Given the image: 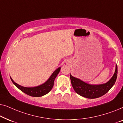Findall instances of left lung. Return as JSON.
I'll return each mask as SVG.
<instances>
[{"mask_svg":"<svg viewBox=\"0 0 123 123\" xmlns=\"http://www.w3.org/2000/svg\"><path fill=\"white\" fill-rule=\"evenodd\" d=\"M117 67L116 65L115 73L106 83L101 85H91L72 76L70 74V78L73 88L76 93L81 96L88 98H96L107 93L115 84L117 78Z\"/></svg>","mask_w":123,"mask_h":123,"instance_id":"left-lung-1","label":"left lung"}]
</instances>
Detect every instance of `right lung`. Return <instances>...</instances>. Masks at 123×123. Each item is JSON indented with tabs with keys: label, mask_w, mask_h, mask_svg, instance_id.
Instances as JSON below:
<instances>
[{
	"label": "right lung",
	"mask_w": 123,
	"mask_h": 123,
	"mask_svg": "<svg viewBox=\"0 0 123 123\" xmlns=\"http://www.w3.org/2000/svg\"><path fill=\"white\" fill-rule=\"evenodd\" d=\"M60 69L61 68L59 67L52 73V74L50 75V77L45 83L36 87H27L22 86L16 83L11 77H10V78H11V80L13 83L25 93L32 97H41L48 93L51 90L52 88L53 87L55 79L59 73Z\"/></svg>",
	"instance_id": "obj_1"
}]
</instances>
